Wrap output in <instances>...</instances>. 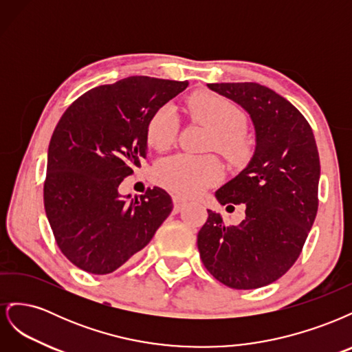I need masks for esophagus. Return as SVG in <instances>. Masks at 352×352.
Returning <instances> with one entry per match:
<instances>
[{
  "instance_id": "34e87169",
  "label": "esophagus",
  "mask_w": 352,
  "mask_h": 352,
  "mask_svg": "<svg viewBox=\"0 0 352 352\" xmlns=\"http://www.w3.org/2000/svg\"><path fill=\"white\" fill-rule=\"evenodd\" d=\"M172 199H173L175 211H180V210H182V208L188 204V201H186L184 197H180V195H173Z\"/></svg>"
}]
</instances>
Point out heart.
<instances>
[{
    "mask_svg": "<svg viewBox=\"0 0 352 352\" xmlns=\"http://www.w3.org/2000/svg\"><path fill=\"white\" fill-rule=\"evenodd\" d=\"M188 107L197 119L207 123L214 136L210 148L217 150L232 162L247 160L251 146L243 133L247 119L243 111L230 100L211 92H198L188 100ZM179 122L172 105L158 107L146 122L145 140L155 151H166L175 142ZM221 177V166L214 157L179 154L164 158L155 167L157 182L185 197L201 194Z\"/></svg>",
    "mask_w": 352,
    "mask_h": 352,
    "instance_id": "obj_1",
    "label": "heart"
}]
</instances>
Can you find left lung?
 Listing matches in <instances>:
<instances>
[{
    "label": "left lung",
    "mask_w": 352,
    "mask_h": 352,
    "mask_svg": "<svg viewBox=\"0 0 352 352\" xmlns=\"http://www.w3.org/2000/svg\"><path fill=\"white\" fill-rule=\"evenodd\" d=\"M207 87L248 111L257 145L250 164L216 192L221 206L245 204V219L226 226L208 210L198 232L199 257L223 285L257 289L292 267L313 226L320 179L317 145L305 117L270 88L254 82Z\"/></svg>",
    "instance_id": "obj_1"
}]
</instances>
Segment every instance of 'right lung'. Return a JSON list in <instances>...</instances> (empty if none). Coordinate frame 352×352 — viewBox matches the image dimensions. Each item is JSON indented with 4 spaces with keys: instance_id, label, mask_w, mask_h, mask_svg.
I'll return each instance as SVG.
<instances>
[{
    "instance_id": "right-lung-1",
    "label": "right lung",
    "mask_w": 352,
    "mask_h": 352,
    "mask_svg": "<svg viewBox=\"0 0 352 352\" xmlns=\"http://www.w3.org/2000/svg\"><path fill=\"white\" fill-rule=\"evenodd\" d=\"M188 80L131 76L72 102L48 146L44 206L60 251L76 267L107 274L140 252L168 217L164 189L122 197L119 185L146 158L150 116Z\"/></svg>"
}]
</instances>
